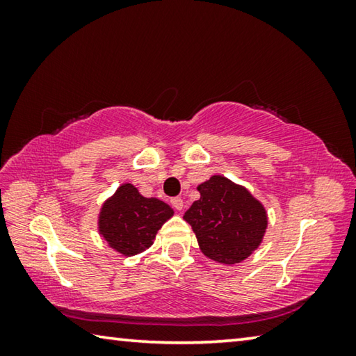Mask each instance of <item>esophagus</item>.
Wrapping results in <instances>:
<instances>
[{
	"label": "esophagus",
	"instance_id": "34e87169",
	"mask_svg": "<svg viewBox=\"0 0 356 356\" xmlns=\"http://www.w3.org/2000/svg\"><path fill=\"white\" fill-rule=\"evenodd\" d=\"M171 206L180 212V210L184 209V200H182V197H172V200H171Z\"/></svg>",
	"mask_w": 356,
	"mask_h": 356
}]
</instances>
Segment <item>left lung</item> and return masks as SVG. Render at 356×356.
<instances>
[{
  "label": "left lung",
  "mask_w": 356,
  "mask_h": 356,
  "mask_svg": "<svg viewBox=\"0 0 356 356\" xmlns=\"http://www.w3.org/2000/svg\"><path fill=\"white\" fill-rule=\"evenodd\" d=\"M201 197L184 220L197 238L202 254L225 265L245 261L262 243L268 226L264 204L243 185L225 176H212L197 186Z\"/></svg>",
  "instance_id": "8db88e82"
}]
</instances>
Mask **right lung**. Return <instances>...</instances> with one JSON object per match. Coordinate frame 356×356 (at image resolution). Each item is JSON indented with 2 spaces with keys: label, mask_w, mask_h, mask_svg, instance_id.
<instances>
[{
  "label": "right lung",
  "mask_w": 356,
  "mask_h": 356,
  "mask_svg": "<svg viewBox=\"0 0 356 356\" xmlns=\"http://www.w3.org/2000/svg\"><path fill=\"white\" fill-rule=\"evenodd\" d=\"M174 215L166 202L143 196L131 184H122L102 204L97 229L104 242L125 257L150 248L159 229Z\"/></svg>",
  "instance_id": "add662e5"
}]
</instances>
